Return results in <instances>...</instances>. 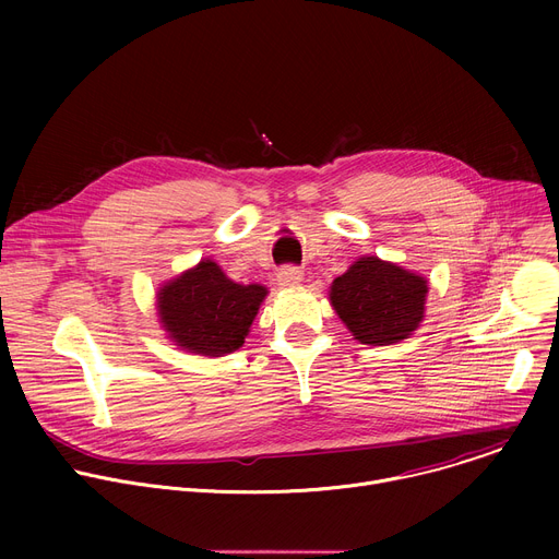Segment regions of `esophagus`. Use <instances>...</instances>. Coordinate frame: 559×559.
Wrapping results in <instances>:
<instances>
[{
	"label": "esophagus",
	"mask_w": 559,
	"mask_h": 559,
	"mask_svg": "<svg viewBox=\"0 0 559 559\" xmlns=\"http://www.w3.org/2000/svg\"><path fill=\"white\" fill-rule=\"evenodd\" d=\"M276 281L281 287H296L302 283V272L298 267H283L276 274Z\"/></svg>",
	"instance_id": "obj_1"
}]
</instances>
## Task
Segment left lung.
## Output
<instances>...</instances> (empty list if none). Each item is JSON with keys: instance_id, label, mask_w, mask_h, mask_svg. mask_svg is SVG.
I'll return each instance as SVG.
<instances>
[{"instance_id": "1", "label": "left lung", "mask_w": 559, "mask_h": 559, "mask_svg": "<svg viewBox=\"0 0 559 559\" xmlns=\"http://www.w3.org/2000/svg\"><path fill=\"white\" fill-rule=\"evenodd\" d=\"M429 281L378 257L356 259L330 285V302L354 341L371 347L409 338L427 311Z\"/></svg>"}]
</instances>
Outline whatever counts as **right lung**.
I'll return each mask as SVG.
<instances>
[{
	"mask_svg": "<svg viewBox=\"0 0 559 559\" xmlns=\"http://www.w3.org/2000/svg\"><path fill=\"white\" fill-rule=\"evenodd\" d=\"M267 287L227 278L212 259L166 281L156 292V316L183 352L218 358L243 347Z\"/></svg>",
	"mask_w": 559,
	"mask_h": 559,
	"instance_id": "obj_1",
	"label": "right lung"
}]
</instances>
